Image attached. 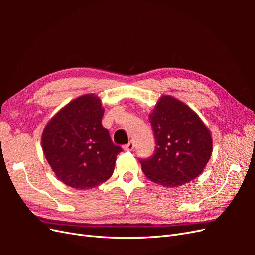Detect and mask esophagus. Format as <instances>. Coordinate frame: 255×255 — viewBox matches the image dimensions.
<instances>
[{
	"label": "esophagus",
	"mask_w": 255,
	"mask_h": 255,
	"mask_svg": "<svg viewBox=\"0 0 255 255\" xmlns=\"http://www.w3.org/2000/svg\"><path fill=\"white\" fill-rule=\"evenodd\" d=\"M133 149H134L133 141H129L128 144L123 145V150H125V151H132Z\"/></svg>",
	"instance_id": "34e87169"
}]
</instances>
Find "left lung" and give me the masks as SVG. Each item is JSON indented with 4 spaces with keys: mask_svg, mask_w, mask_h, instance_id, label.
<instances>
[{
    "mask_svg": "<svg viewBox=\"0 0 255 255\" xmlns=\"http://www.w3.org/2000/svg\"><path fill=\"white\" fill-rule=\"evenodd\" d=\"M149 120L156 140L155 154L140 159L148 179L166 187L189 183L202 173L213 152L210 129L188 105L161 96Z\"/></svg>",
    "mask_w": 255,
    "mask_h": 255,
    "instance_id": "1",
    "label": "left lung"
}]
</instances>
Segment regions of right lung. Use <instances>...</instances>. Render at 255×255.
Listing matches in <instances>:
<instances>
[{"label":"right lung","instance_id":"1","mask_svg":"<svg viewBox=\"0 0 255 255\" xmlns=\"http://www.w3.org/2000/svg\"><path fill=\"white\" fill-rule=\"evenodd\" d=\"M104 109L94 94L72 100L45 126L41 144L57 179L75 189H90L112 176L122 151L102 126Z\"/></svg>","mask_w":255,"mask_h":255}]
</instances>
